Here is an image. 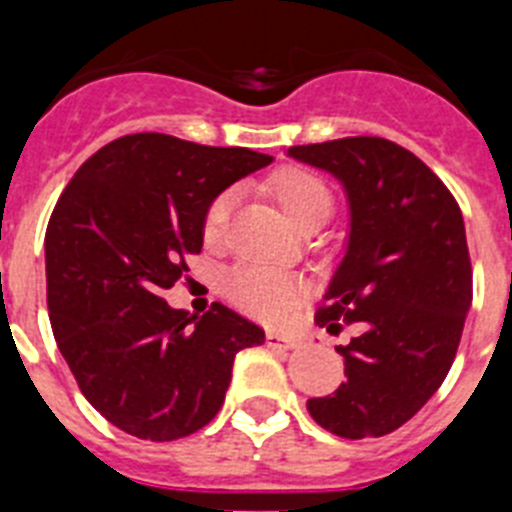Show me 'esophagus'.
<instances>
[{
	"mask_svg": "<svg viewBox=\"0 0 512 512\" xmlns=\"http://www.w3.org/2000/svg\"><path fill=\"white\" fill-rule=\"evenodd\" d=\"M266 343H269L271 348H297L300 346V341L292 336H284V333H277V330H269L266 333Z\"/></svg>",
	"mask_w": 512,
	"mask_h": 512,
	"instance_id": "obj_1",
	"label": "esophagus"
}]
</instances>
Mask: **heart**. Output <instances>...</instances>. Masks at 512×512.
Segmentation results:
<instances>
[{
  "label": "heart",
  "instance_id": "b5f03b06",
  "mask_svg": "<svg viewBox=\"0 0 512 512\" xmlns=\"http://www.w3.org/2000/svg\"><path fill=\"white\" fill-rule=\"evenodd\" d=\"M264 189L277 200L289 223L300 230H315L333 215L336 197L318 171L307 166H279L266 176ZM230 207H233V189L217 192L202 215V235L207 243H220L228 225ZM225 295L238 310L248 312L251 318L279 323L287 312L297 305L302 289L292 274H284L269 266H238L225 279Z\"/></svg>",
  "mask_w": 512,
  "mask_h": 512
}]
</instances>
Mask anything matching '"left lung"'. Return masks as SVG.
<instances>
[{"label":"left lung","mask_w":512,"mask_h":512,"mask_svg":"<svg viewBox=\"0 0 512 512\" xmlns=\"http://www.w3.org/2000/svg\"><path fill=\"white\" fill-rule=\"evenodd\" d=\"M289 156L336 174L351 202V241L315 323L354 325L346 382L307 400L341 438H377L408 423L454 364L472 305V259L459 202L408 148L377 135L292 146Z\"/></svg>","instance_id":"obj_1"}]
</instances>
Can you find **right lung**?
<instances>
[{
  "instance_id": "right-lung-1",
  "label": "right lung",
  "mask_w": 512,
  "mask_h": 512,
  "mask_svg": "<svg viewBox=\"0 0 512 512\" xmlns=\"http://www.w3.org/2000/svg\"><path fill=\"white\" fill-rule=\"evenodd\" d=\"M271 156L164 133L122 135L81 164L45 230L53 336L81 395L143 441H176L223 408L241 348L264 328L212 302L202 318L164 300L202 251L217 192Z\"/></svg>"
}]
</instances>
